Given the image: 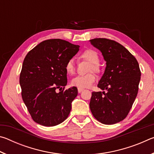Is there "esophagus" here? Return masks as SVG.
I'll return each instance as SVG.
<instances>
[{
	"label": "esophagus",
	"instance_id": "obj_1",
	"mask_svg": "<svg viewBox=\"0 0 154 154\" xmlns=\"http://www.w3.org/2000/svg\"><path fill=\"white\" fill-rule=\"evenodd\" d=\"M83 90V88H78V92H79V93H81V92H82Z\"/></svg>",
	"mask_w": 154,
	"mask_h": 154
}]
</instances>
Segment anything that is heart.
I'll return each instance as SVG.
<instances>
[{"label": "heart", "mask_w": 154, "mask_h": 154, "mask_svg": "<svg viewBox=\"0 0 154 154\" xmlns=\"http://www.w3.org/2000/svg\"><path fill=\"white\" fill-rule=\"evenodd\" d=\"M80 58L91 63L89 68V71H94L98 72L100 71V66L98 63L100 61L98 54L92 49H87L82 52L80 55ZM65 69L69 74H73L75 71L74 61L72 59L69 60L65 65ZM96 76L93 72H90L85 75H78L74 77L71 81V83L73 86L79 88H89L95 82Z\"/></svg>", "instance_id": "obj_1"}]
</instances>
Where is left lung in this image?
<instances>
[{
    "instance_id": "obj_1",
    "label": "left lung",
    "mask_w": 154,
    "mask_h": 154,
    "mask_svg": "<svg viewBox=\"0 0 154 154\" xmlns=\"http://www.w3.org/2000/svg\"><path fill=\"white\" fill-rule=\"evenodd\" d=\"M106 62L98 87L93 92L90 108L94 117L104 124H114L126 118L134 102L140 79L139 65L127 49L116 41L97 38L90 40Z\"/></svg>"
}]
</instances>
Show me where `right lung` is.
<instances>
[{
	"label": "right lung",
	"mask_w": 154,
	"mask_h": 154,
	"mask_svg": "<svg viewBox=\"0 0 154 154\" xmlns=\"http://www.w3.org/2000/svg\"><path fill=\"white\" fill-rule=\"evenodd\" d=\"M79 50V45L55 38L40 43L26 56L20 84L23 101L37 124L56 126L69 116L78 92L75 86L64 90L67 84L65 65Z\"/></svg>",
	"instance_id": "1"
}]
</instances>
